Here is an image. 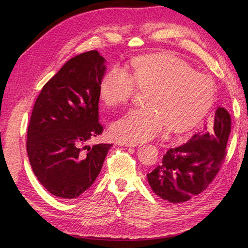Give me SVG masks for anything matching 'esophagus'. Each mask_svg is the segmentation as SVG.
Instances as JSON below:
<instances>
[{
    "instance_id": "1",
    "label": "esophagus",
    "mask_w": 248,
    "mask_h": 248,
    "mask_svg": "<svg viewBox=\"0 0 248 248\" xmlns=\"http://www.w3.org/2000/svg\"><path fill=\"white\" fill-rule=\"evenodd\" d=\"M116 144H118L119 146H125V147H136L137 146L136 142L125 141V140H117Z\"/></svg>"
}]
</instances>
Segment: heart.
I'll return each instance as SVG.
<instances>
[{
	"label": "heart",
	"instance_id": "1",
	"mask_svg": "<svg viewBox=\"0 0 248 248\" xmlns=\"http://www.w3.org/2000/svg\"><path fill=\"white\" fill-rule=\"evenodd\" d=\"M136 82L148 91L146 108L126 112L110 125L115 138L131 142L151 140L166 129L181 131L196 125L211 106L215 87L211 78L196 73L183 60L170 55H150L132 60L131 74L114 67L101 79L99 94L108 107L128 101Z\"/></svg>",
	"mask_w": 248,
	"mask_h": 248
}]
</instances>
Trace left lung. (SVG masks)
<instances>
[{
  "label": "left lung",
  "instance_id": "1",
  "mask_svg": "<svg viewBox=\"0 0 248 248\" xmlns=\"http://www.w3.org/2000/svg\"><path fill=\"white\" fill-rule=\"evenodd\" d=\"M230 132V114L217 108L211 123H206L188 141L170 148L162 161L147 174L153 192L179 204L204 191L223 162Z\"/></svg>",
  "mask_w": 248,
  "mask_h": 248
}]
</instances>
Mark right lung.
I'll list each match as a JSON object with an SVG mask.
<instances>
[{"mask_svg":"<svg viewBox=\"0 0 248 248\" xmlns=\"http://www.w3.org/2000/svg\"><path fill=\"white\" fill-rule=\"evenodd\" d=\"M106 63L97 50L70 59L35 102L27 152L35 176L55 197L76 199L90 188L112 146L88 145L103 131L98 102Z\"/></svg>","mask_w":248,"mask_h":248,"instance_id":"add662e5","label":"right lung"}]
</instances>
